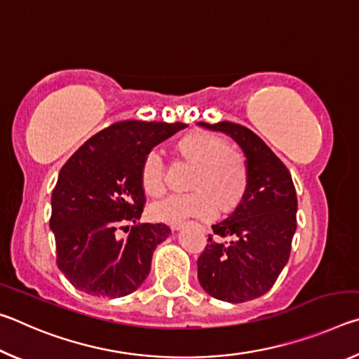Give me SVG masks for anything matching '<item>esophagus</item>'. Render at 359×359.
I'll return each instance as SVG.
<instances>
[{"label":"esophagus","mask_w":359,"mask_h":359,"mask_svg":"<svg viewBox=\"0 0 359 359\" xmlns=\"http://www.w3.org/2000/svg\"><path fill=\"white\" fill-rule=\"evenodd\" d=\"M182 228H184V226H182V224H174V226H171L172 231H180Z\"/></svg>","instance_id":"obj_1"}]
</instances>
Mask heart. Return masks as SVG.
Masks as SVG:
<instances>
[{
    "label": "heart",
    "mask_w": 359,
    "mask_h": 359,
    "mask_svg": "<svg viewBox=\"0 0 359 359\" xmlns=\"http://www.w3.org/2000/svg\"><path fill=\"white\" fill-rule=\"evenodd\" d=\"M180 155L194 165L187 194H168L149 205L151 220L182 224L190 218H210L215 203L222 210L234 208L247 188V166L239 151L224 147L209 131H191L177 142ZM141 184L150 194L163 191V158L150 150L141 165Z\"/></svg>",
    "instance_id": "obj_1"
}]
</instances>
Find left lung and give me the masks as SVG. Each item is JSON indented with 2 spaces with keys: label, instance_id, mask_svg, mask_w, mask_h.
Here are the masks:
<instances>
[{
  "label": "left lung",
  "instance_id": "1",
  "mask_svg": "<svg viewBox=\"0 0 359 359\" xmlns=\"http://www.w3.org/2000/svg\"><path fill=\"white\" fill-rule=\"evenodd\" d=\"M198 125L233 139L247 165L245 191L226 218L212 224L214 234L198 258V280L215 299H257L288 263L297 212L293 179L263 139L245 126L231 121ZM224 237L230 241L224 243Z\"/></svg>",
  "mask_w": 359,
  "mask_h": 359
}]
</instances>
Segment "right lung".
<instances>
[{"label": "right lung", "instance_id": "right-lung-1", "mask_svg": "<svg viewBox=\"0 0 359 359\" xmlns=\"http://www.w3.org/2000/svg\"><path fill=\"white\" fill-rule=\"evenodd\" d=\"M185 123L126 120L96 133L60 169L52 191L50 229L57 264L72 287L90 296L121 297L150 272L151 255L171 229L142 223L126 239L115 233L136 223L145 203L144 156Z\"/></svg>", "mask_w": 359, "mask_h": 359}]
</instances>
